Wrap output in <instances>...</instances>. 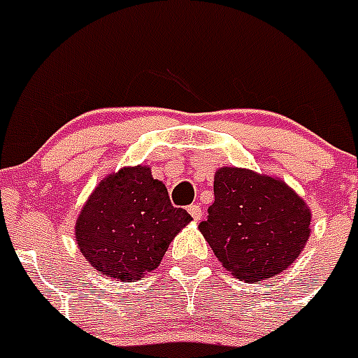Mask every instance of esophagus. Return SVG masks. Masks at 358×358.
Segmentation results:
<instances>
[{
    "label": "esophagus",
    "instance_id": "esophagus-1",
    "mask_svg": "<svg viewBox=\"0 0 358 358\" xmlns=\"http://www.w3.org/2000/svg\"><path fill=\"white\" fill-rule=\"evenodd\" d=\"M188 213H190L194 221H199L201 215H203V210H201L199 204H192V206H188Z\"/></svg>",
    "mask_w": 358,
    "mask_h": 358
}]
</instances>
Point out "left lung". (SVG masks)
Wrapping results in <instances>:
<instances>
[{"label": "left lung", "instance_id": "obj_1", "mask_svg": "<svg viewBox=\"0 0 358 358\" xmlns=\"http://www.w3.org/2000/svg\"><path fill=\"white\" fill-rule=\"evenodd\" d=\"M213 194L199 230L235 279L266 280L297 261L310 239L311 210L282 179L222 166Z\"/></svg>", "mask_w": 358, "mask_h": 358}]
</instances>
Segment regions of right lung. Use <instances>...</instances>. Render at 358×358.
<instances>
[{
    "label": "right lung",
    "mask_w": 358,
    "mask_h": 358,
    "mask_svg": "<svg viewBox=\"0 0 358 358\" xmlns=\"http://www.w3.org/2000/svg\"><path fill=\"white\" fill-rule=\"evenodd\" d=\"M192 221L173 208L163 181L145 164L123 166L99 181L76 221V244L94 270L136 282L161 264L168 246Z\"/></svg>",
    "instance_id": "1"
}]
</instances>
